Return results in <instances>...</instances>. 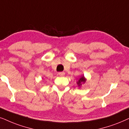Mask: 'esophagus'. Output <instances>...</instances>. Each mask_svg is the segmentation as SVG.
Masks as SVG:
<instances>
[{"label": "esophagus", "instance_id": "esophagus-1", "mask_svg": "<svg viewBox=\"0 0 129 129\" xmlns=\"http://www.w3.org/2000/svg\"><path fill=\"white\" fill-rule=\"evenodd\" d=\"M58 74H59V76L62 77L65 75V73H64V72H59V73H58Z\"/></svg>", "mask_w": 129, "mask_h": 129}]
</instances>
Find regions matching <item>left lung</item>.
<instances>
[{"instance_id":"left-lung-1","label":"left lung","mask_w":129,"mask_h":129,"mask_svg":"<svg viewBox=\"0 0 129 129\" xmlns=\"http://www.w3.org/2000/svg\"><path fill=\"white\" fill-rule=\"evenodd\" d=\"M87 81V79L85 78V77L84 76V75H82L80 77V78L78 79V81L77 82V85H78V88H80L81 87V85L82 84H84L85 82H86Z\"/></svg>"}]
</instances>
